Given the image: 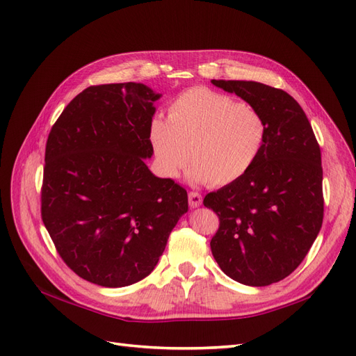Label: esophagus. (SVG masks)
<instances>
[{
    "instance_id": "1",
    "label": "esophagus",
    "mask_w": 356,
    "mask_h": 356,
    "mask_svg": "<svg viewBox=\"0 0 356 356\" xmlns=\"http://www.w3.org/2000/svg\"><path fill=\"white\" fill-rule=\"evenodd\" d=\"M188 203L191 208H197L202 204V196L199 195L197 191H190L188 193Z\"/></svg>"
}]
</instances>
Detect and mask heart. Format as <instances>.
Here are the masks:
<instances>
[{
  "label": "heart",
  "mask_w": 356,
  "mask_h": 356,
  "mask_svg": "<svg viewBox=\"0 0 356 356\" xmlns=\"http://www.w3.org/2000/svg\"><path fill=\"white\" fill-rule=\"evenodd\" d=\"M267 123L257 110L233 96L195 88L170 102L168 120L154 117L148 138L157 165L177 177L188 163V177L212 187L246 175L266 143Z\"/></svg>",
  "instance_id": "1"
}]
</instances>
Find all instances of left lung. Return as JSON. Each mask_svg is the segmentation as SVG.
<instances>
[{
	"label": "left lung",
	"mask_w": 356,
	"mask_h": 356,
	"mask_svg": "<svg viewBox=\"0 0 356 356\" xmlns=\"http://www.w3.org/2000/svg\"><path fill=\"white\" fill-rule=\"evenodd\" d=\"M212 84L260 113L267 136L246 175L203 199L220 220L211 251L233 281L266 286L296 270L321 230V148L303 108L285 90L241 80Z\"/></svg>",
	"instance_id": "8db88e82"
}]
</instances>
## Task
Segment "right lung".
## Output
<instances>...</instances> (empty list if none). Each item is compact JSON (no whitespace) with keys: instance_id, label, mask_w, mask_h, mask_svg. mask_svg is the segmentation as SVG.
Wrapping results in <instances>:
<instances>
[{"instance_id":"add662e5","label":"right lung","mask_w":356,"mask_h":356,"mask_svg":"<svg viewBox=\"0 0 356 356\" xmlns=\"http://www.w3.org/2000/svg\"><path fill=\"white\" fill-rule=\"evenodd\" d=\"M160 96L132 81L90 86L49 134L41 218L63 263L92 284L120 288L148 276L188 211L186 188L144 161Z\"/></svg>"}]
</instances>
